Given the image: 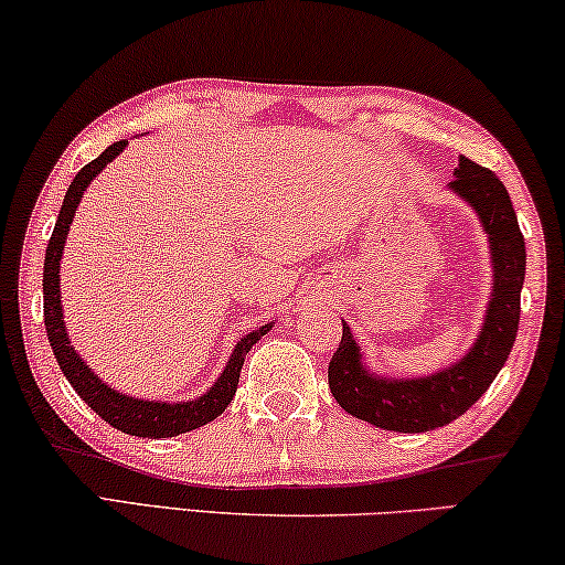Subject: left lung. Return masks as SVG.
I'll return each mask as SVG.
<instances>
[{
	"mask_svg": "<svg viewBox=\"0 0 565 565\" xmlns=\"http://www.w3.org/2000/svg\"><path fill=\"white\" fill-rule=\"evenodd\" d=\"M450 189L479 212L494 258V294L471 353L438 376L376 379L363 369L361 348L355 345L351 328L343 324V338L328 365L330 392L340 407L384 430L427 433L458 419L491 386L518 338L527 253L510 194L494 173L466 156H460Z\"/></svg>",
	"mask_w": 565,
	"mask_h": 565,
	"instance_id": "1",
	"label": "left lung"
}]
</instances>
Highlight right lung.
<instances>
[{"label":"right lung","mask_w":565,"mask_h":565,"mask_svg":"<svg viewBox=\"0 0 565 565\" xmlns=\"http://www.w3.org/2000/svg\"><path fill=\"white\" fill-rule=\"evenodd\" d=\"M127 146V140L113 142L105 153H99L92 163H86L82 171L76 173V179L71 181L66 200L61 204L58 220H55L53 235L47 241L45 250V266H43V317H45V332L47 343L53 348L55 361H58L63 376L68 379V384L76 388V394L97 412V415L109 423L117 430L127 435H138V438H173V435L196 430L212 419H217L230 402H233L237 379H241V369L245 355L260 335H266L271 330V324H264L250 335H245L241 343L235 345L233 359L227 361L225 371L217 379L210 392L194 402H181V404H161V402H142L132 399V396L115 392L86 365L78 353L71 348V340L66 335V324H63L61 312V286H58V271H61V253L63 243H66L68 225L74 220V212L78 202H82L84 189L89 186V181L113 161L115 156H120V150Z\"/></svg>","instance_id":"obj_1"}]
</instances>
